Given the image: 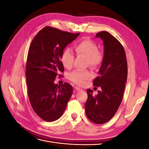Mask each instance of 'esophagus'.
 I'll return each instance as SVG.
<instances>
[{
	"instance_id": "obj_1",
	"label": "esophagus",
	"mask_w": 149,
	"mask_h": 149,
	"mask_svg": "<svg viewBox=\"0 0 149 149\" xmlns=\"http://www.w3.org/2000/svg\"><path fill=\"white\" fill-rule=\"evenodd\" d=\"M75 89H76V91H82V90H83L81 88H79V87H77V86H76V87H75Z\"/></svg>"
}]
</instances>
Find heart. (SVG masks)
<instances>
[{
	"label": "heart",
	"mask_w": 149,
	"mask_h": 149,
	"mask_svg": "<svg viewBox=\"0 0 149 149\" xmlns=\"http://www.w3.org/2000/svg\"><path fill=\"white\" fill-rule=\"evenodd\" d=\"M74 51L77 55L86 58L87 65L94 68L100 65L102 61V53L97 50L95 43L89 39H84L74 45ZM74 56L70 48H66L61 56V63L65 68L70 69L73 65ZM91 77V74L88 70H74L71 72L68 78L76 84H83L86 79Z\"/></svg>",
	"instance_id": "obj_1"
}]
</instances>
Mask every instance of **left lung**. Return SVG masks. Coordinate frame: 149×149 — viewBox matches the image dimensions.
<instances>
[{
    "mask_svg": "<svg viewBox=\"0 0 149 149\" xmlns=\"http://www.w3.org/2000/svg\"><path fill=\"white\" fill-rule=\"evenodd\" d=\"M104 45V55L94 86L101 87L97 94L87 89L85 111L88 118L97 124L110 120L118 111L123 100L127 78V63L124 47L114 36L102 31L96 35Z\"/></svg>",
    "mask_w": 149,
    "mask_h": 149,
    "instance_id": "8db88e82",
    "label": "left lung"
}]
</instances>
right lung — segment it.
Segmentation results:
<instances>
[{
    "instance_id": "add662e5",
    "label": "right lung",
    "mask_w": 149,
    "mask_h": 149,
    "mask_svg": "<svg viewBox=\"0 0 149 149\" xmlns=\"http://www.w3.org/2000/svg\"><path fill=\"white\" fill-rule=\"evenodd\" d=\"M79 35L46 26L30 44L25 73L28 96L35 113L45 121L61 118L73 93L69 83L60 86L54 81L64 71L61 61L64 49Z\"/></svg>"
}]
</instances>
